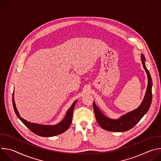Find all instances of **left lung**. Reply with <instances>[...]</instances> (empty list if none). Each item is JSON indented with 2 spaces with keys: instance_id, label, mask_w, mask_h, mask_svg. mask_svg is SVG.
I'll list each match as a JSON object with an SVG mask.
<instances>
[{
  "instance_id": "1",
  "label": "left lung",
  "mask_w": 161,
  "mask_h": 161,
  "mask_svg": "<svg viewBox=\"0 0 161 161\" xmlns=\"http://www.w3.org/2000/svg\"><path fill=\"white\" fill-rule=\"evenodd\" d=\"M145 61V58L144 55L142 54V62L148 77V86L145 97L138 108L125 114L124 115L122 116L119 119L114 120L106 117L99 109V108H98V107L96 105V104L94 103H93L96 120L103 129L112 132L127 131L134 127L137 123H138V122L148 111L152 99V80L150 74L146 67Z\"/></svg>"
}]
</instances>
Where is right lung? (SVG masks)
Wrapping results in <instances>:
<instances>
[{
	"mask_svg": "<svg viewBox=\"0 0 161 161\" xmlns=\"http://www.w3.org/2000/svg\"><path fill=\"white\" fill-rule=\"evenodd\" d=\"M76 101H75L72 104L71 108L69 109L67 111L65 118L58 124L54 125H41L38 124H34L29 122L19 116V114L16 109L14 99V92L13 94V104L14 110L17 117L19 119V120L24 123V124L28 127L32 132L34 134L39 135L42 137H51L55 136L58 134H60L67 130L69 127H70L73 119V113L75 106L76 105Z\"/></svg>",
	"mask_w": 161,
	"mask_h": 161,
	"instance_id": "1",
	"label": "right lung"
}]
</instances>
